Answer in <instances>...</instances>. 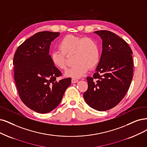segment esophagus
Segmentation results:
<instances>
[{
    "label": "esophagus",
    "mask_w": 147,
    "mask_h": 147,
    "mask_svg": "<svg viewBox=\"0 0 147 147\" xmlns=\"http://www.w3.org/2000/svg\"><path fill=\"white\" fill-rule=\"evenodd\" d=\"M78 79H71V82L73 83V84H74V83H77V82H78Z\"/></svg>",
    "instance_id": "obj_1"
}]
</instances>
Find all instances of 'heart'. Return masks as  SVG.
Wrapping results in <instances>:
<instances>
[{"instance_id":"heart-1","label":"heart","mask_w":147,"mask_h":147,"mask_svg":"<svg viewBox=\"0 0 147 147\" xmlns=\"http://www.w3.org/2000/svg\"><path fill=\"white\" fill-rule=\"evenodd\" d=\"M59 50H53L50 53L51 61L54 67L60 69L66 68L65 56L74 53V66L67 69L65 77L79 78L93 68L99 61L100 54L98 45L92 39L74 35L65 36L59 43Z\"/></svg>"}]
</instances>
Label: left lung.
Instances as JSON below:
<instances>
[{"label": "left lung", "instance_id": "left-lung-1", "mask_svg": "<svg viewBox=\"0 0 147 147\" xmlns=\"http://www.w3.org/2000/svg\"><path fill=\"white\" fill-rule=\"evenodd\" d=\"M102 40L100 61L93 78L87 77L84 99L90 107L104 111L116 106L128 91L133 79L132 50L122 38L109 31L94 32Z\"/></svg>", "mask_w": 147, "mask_h": 147}]
</instances>
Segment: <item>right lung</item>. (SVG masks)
I'll use <instances>...</instances> for the list:
<instances>
[{"mask_svg": "<svg viewBox=\"0 0 147 147\" xmlns=\"http://www.w3.org/2000/svg\"><path fill=\"white\" fill-rule=\"evenodd\" d=\"M60 32L36 33L18 48L14 59V80L24 104L39 113L53 110L61 102L71 79L57 80L61 72L53 65L51 43Z\"/></svg>", "mask_w": 147, "mask_h": 147, "instance_id": "add662e5", "label": "right lung"}]
</instances>
